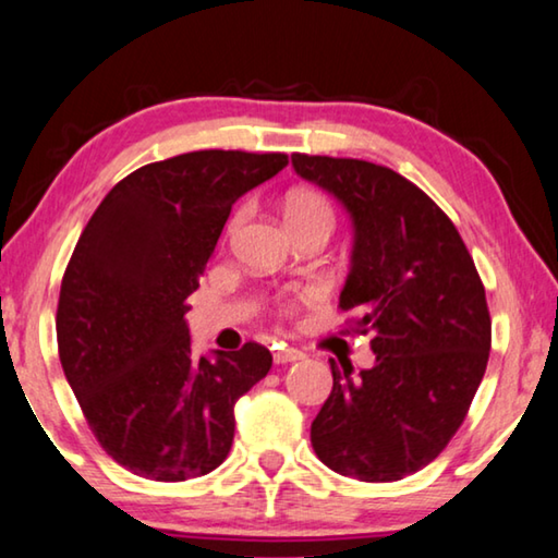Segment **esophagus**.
<instances>
[{
    "label": "esophagus",
    "instance_id": "34e87169",
    "mask_svg": "<svg viewBox=\"0 0 558 558\" xmlns=\"http://www.w3.org/2000/svg\"><path fill=\"white\" fill-rule=\"evenodd\" d=\"M306 354L302 349H294V347H281L274 351V362L277 364H289V362H299V359H304Z\"/></svg>",
    "mask_w": 558,
    "mask_h": 558
}]
</instances>
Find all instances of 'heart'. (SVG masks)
Wrapping results in <instances>:
<instances>
[{"label": "heart", "mask_w": 558, "mask_h": 558, "mask_svg": "<svg viewBox=\"0 0 558 558\" xmlns=\"http://www.w3.org/2000/svg\"><path fill=\"white\" fill-rule=\"evenodd\" d=\"M284 217L294 234L308 229H324L331 231L333 227V207L331 202L322 192L314 190H294L287 194L284 199ZM244 211H236L234 219L229 221V231H236L242 225Z\"/></svg>", "instance_id": "obj_1"}]
</instances>
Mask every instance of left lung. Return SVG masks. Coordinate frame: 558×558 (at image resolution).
<instances>
[{
    "mask_svg": "<svg viewBox=\"0 0 558 558\" xmlns=\"http://www.w3.org/2000/svg\"><path fill=\"white\" fill-rule=\"evenodd\" d=\"M296 174L337 196L354 225L339 306L372 331L376 362L333 387L312 422L324 464L359 482H399L439 457L466 418L492 349V316L453 221L397 171L291 154Z\"/></svg>",
    "mask_w": 558,
    "mask_h": 558,
    "instance_id": "obj_1",
    "label": "left lung"
}]
</instances>
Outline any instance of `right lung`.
Wrapping results in <instances>:
<instances>
[{"label":"right lung","instance_id":"add662e5","mask_svg":"<svg viewBox=\"0 0 558 558\" xmlns=\"http://www.w3.org/2000/svg\"><path fill=\"white\" fill-rule=\"evenodd\" d=\"M287 154L204 149L140 167L111 190L66 264L59 362L111 459L154 482L209 474L234 441V404L271 368L267 347L192 354L184 314L231 204Z\"/></svg>","mask_w":558,"mask_h":558}]
</instances>
